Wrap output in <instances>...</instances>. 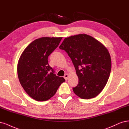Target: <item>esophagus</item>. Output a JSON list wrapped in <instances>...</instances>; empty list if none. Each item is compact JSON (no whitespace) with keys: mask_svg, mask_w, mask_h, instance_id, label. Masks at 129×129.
<instances>
[{"mask_svg":"<svg viewBox=\"0 0 129 129\" xmlns=\"http://www.w3.org/2000/svg\"><path fill=\"white\" fill-rule=\"evenodd\" d=\"M68 77H69V74H65V75H64V78H65V79L66 80H68Z\"/></svg>","mask_w":129,"mask_h":129,"instance_id":"1","label":"esophagus"}]
</instances>
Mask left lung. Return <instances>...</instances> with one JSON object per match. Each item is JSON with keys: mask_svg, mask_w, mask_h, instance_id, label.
<instances>
[{"mask_svg": "<svg viewBox=\"0 0 129 129\" xmlns=\"http://www.w3.org/2000/svg\"><path fill=\"white\" fill-rule=\"evenodd\" d=\"M59 49L68 53L79 78L74 93L82 99L96 97L105 88L111 71V57L106 47L84 34L66 37Z\"/></svg>", "mask_w": 129, "mask_h": 129, "instance_id": "left-lung-1", "label": "left lung"}]
</instances>
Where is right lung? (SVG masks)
I'll return each mask as SVG.
<instances>
[{
  "mask_svg": "<svg viewBox=\"0 0 129 129\" xmlns=\"http://www.w3.org/2000/svg\"><path fill=\"white\" fill-rule=\"evenodd\" d=\"M61 39H37L28 45L20 57L17 66L20 83L26 92L37 101L48 100L65 81L54 73L48 61V56L58 46Z\"/></svg>",
  "mask_w": 129,
  "mask_h": 129,
  "instance_id": "right-lung-1",
  "label": "right lung"
}]
</instances>
